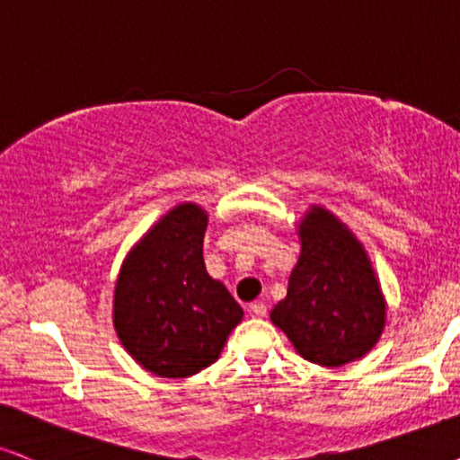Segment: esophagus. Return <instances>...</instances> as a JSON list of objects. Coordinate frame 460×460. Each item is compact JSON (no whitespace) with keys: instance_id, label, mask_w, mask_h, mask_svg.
Returning <instances> with one entry per match:
<instances>
[{"instance_id":"1","label":"esophagus","mask_w":460,"mask_h":460,"mask_svg":"<svg viewBox=\"0 0 460 460\" xmlns=\"http://www.w3.org/2000/svg\"><path fill=\"white\" fill-rule=\"evenodd\" d=\"M249 314L256 317H264L266 315V305L264 303H252L249 305Z\"/></svg>"}]
</instances>
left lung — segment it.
Returning <instances> with one entry per match:
<instances>
[{
  "instance_id": "obj_1",
  "label": "left lung",
  "mask_w": 460,
  "mask_h": 460,
  "mask_svg": "<svg viewBox=\"0 0 460 460\" xmlns=\"http://www.w3.org/2000/svg\"><path fill=\"white\" fill-rule=\"evenodd\" d=\"M298 234V264L270 320L303 358L343 367L377 343L386 303L365 249L334 215L311 208Z\"/></svg>"
}]
</instances>
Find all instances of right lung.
<instances>
[{"mask_svg": "<svg viewBox=\"0 0 460 460\" xmlns=\"http://www.w3.org/2000/svg\"><path fill=\"white\" fill-rule=\"evenodd\" d=\"M207 213L181 204L136 245L115 288L123 348L160 377H187L217 360L243 309L202 258Z\"/></svg>", "mask_w": 460, "mask_h": 460, "instance_id": "1", "label": "right lung"}]
</instances>
